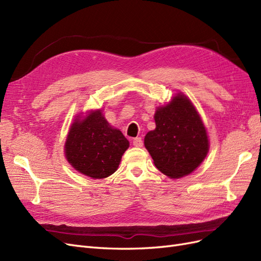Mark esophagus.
<instances>
[{
	"label": "esophagus",
	"instance_id": "1",
	"mask_svg": "<svg viewBox=\"0 0 261 261\" xmlns=\"http://www.w3.org/2000/svg\"><path fill=\"white\" fill-rule=\"evenodd\" d=\"M133 145L135 146V147H143L144 141H143V139H141L140 137H136V138L133 139Z\"/></svg>",
	"mask_w": 261,
	"mask_h": 261
}]
</instances>
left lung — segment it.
<instances>
[{
	"mask_svg": "<svg viewBox=\"0 0 261 261\" xmlns=\"http://www.w3.org/2000/svg\"><path fill=\"white\" fill-rule=\"evenodd\" d=\"M155 128L145 136V147L156 169L171 178L191 174L209 151L206 127L185 94L176 93L156 109Z\"/></svg>",
	"mask_w": 261,
	"mask_h": 261,
	"instance_id": "8db88e82",
	"label": "left lung"
}]
</instances>
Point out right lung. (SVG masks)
<instances>
[{
	"label": "right lung",
	"mask_w": 261,
	"mask_h": 261,
	"mask_svg": "<svg viewBox=\"0 0 261 261\" xmlns=\"http://www.w3.org/2000/svg\"><path fill=\"white\" fill-rule=\"evenodd\" d=\"M129 147L120 129L108 123L101 110L80 115L70 126L65 141V156L72 167L91 178H105L117 170Z\"/></svg>",
	"instance_id": "1"
}]
</instances>
